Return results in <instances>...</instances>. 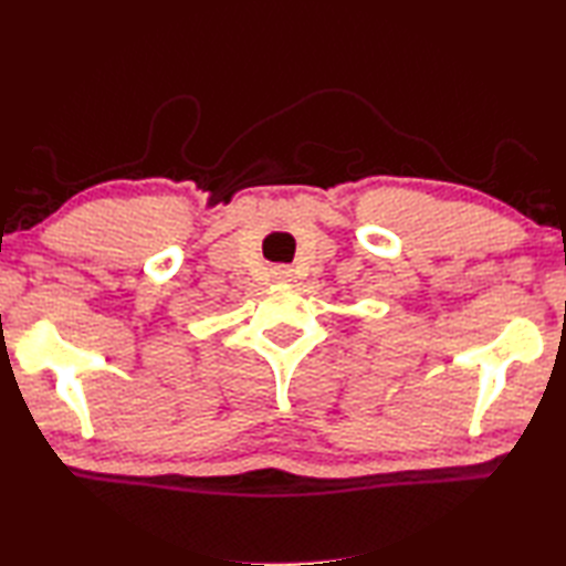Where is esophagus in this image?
I'll return each mask as SVG.
<instances>
[{
	"instance_id": "esophagus-1",
	"label": "esophagus",
	"mask_w": 566,
	"mask_h": 566,
	"mask_svg": "<svg viewBox=\"0 0 566 566\" xmlns=\"http://www.w3.org/2000/svg\"><path fill=\"white\" fill-rule=\"evenodd\" d=\"M272 274L276 276V280H282V282H290L292 270H290V266H274Z\"/></svg>"
}]
</instances>
